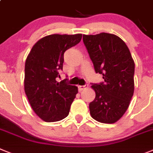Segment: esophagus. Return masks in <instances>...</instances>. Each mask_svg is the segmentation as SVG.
I'll return each instance as SVG.
<instances>
[{
    "mask_svg": "<svg viewBox=\"0 0 153 153\" xmlns=\"http://www.w3.org/2000/svg\"><path fill=\"white\" fill-rule=\"evenodd\" d=\"M85 88V85H79V91L81 92V91H82Z\"/></svg>",
    "mask_w": 153,
    "mask_h": 153,
    "instance_id": "esophagus-1",
    "label": "esophagus"
}]
</instances>
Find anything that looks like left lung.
<instances>
[{"mask_svg": "<svg viewBox=\"0 0 153 153\" xmlns=\"http://www.w3.org/2000/svg\"><path fill=\"white\" fill-rule=\"evenodd\" d=\"M83 42L104 82L92 85L96 98L89 103L92 117L114 124L128 110L134 90V62L126 43L117 36L101 33L83 35Z\"/></svg>", "mask_w": 153, "mask_h": 153, "instance_id": "1", "label": "left lung"}]
</instances>
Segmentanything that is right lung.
Instances as JSON below:
<instances>
[{"instance_id": "obj_1", "label": "right lung", "mask_w": 153, "mask_h": 153, "mask_svg": "<svg viewBox=\"0 0 153 153\" xmlns=\"http://www.w3.org/2000/svg\"><path fill=\"white\" fill-rule=\"evenodd\" d=\"M82 34H52L34 44L25 65L24 88L37 116L46 122H55L68 117L78 87L56 78L62 70L64 53L82 39Z\"/></svg>"}]
</instances>
